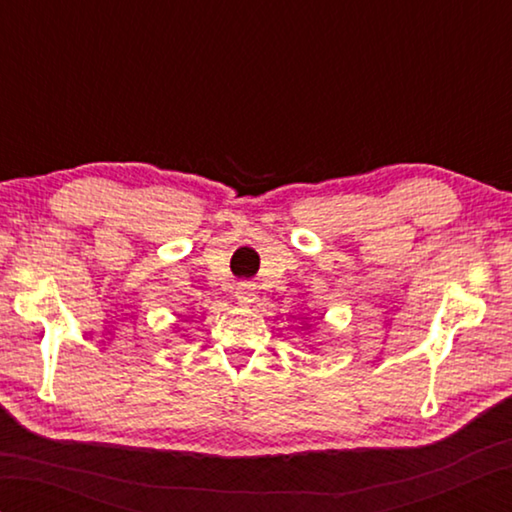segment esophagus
I'll return each mask as SVG.
<instances>
[{"label": "esophagus", "instance_id": "esophagus-1", "mask_svg": "<svg viewBox=\"0 0 512 512\" xmlns=\"http://www.w3.org/2000/svg\"><path fill=\"white\" fill-rule=\"evenodd\" d=\"M253 297H255V284H250V281H239L235 286V299L239 303H248L253 301Z\"/></svg>", "mask_w": 512, "mask_h": 512}]
</instances>
